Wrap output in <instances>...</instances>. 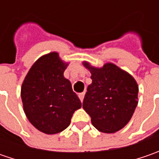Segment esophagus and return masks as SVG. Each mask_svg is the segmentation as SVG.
I'll use <instances>...</instances> for the list:
<instances>
[{"instance_id":"esophagus-1","label":"esophagus","mask_w":159,"mask_h":159,"mask_svg":"<svg viewBox=\"0 0 159 159\" xmlns=\"http://www.w3.org/2000/svg\"><path fill=\"white\" fill-rule=\"evenodd\" d=\"M84 96H85V92H83V93H80V94L79 95V97H80V101H81V102H83Z\"/></svg>"}]
</instances>
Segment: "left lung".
<instances>
[{"label": "left lung", "mask_w": 159, "mask_h": 159, "mask_svg": "<svg viewBox=\"0 0 159 159\" xmlns=\"http://www.w3.org/2000/svg\"><path fill=\"white\" fill-rule=\"evenodd\" d=\"M90 71L89 85L83 101V109L91 118L98 131L112 134L130 121L138 103L137 82L127 71L112 63L95 67L84 61Z\"/></svg>", "instance_id": "8db88e82"}]
</instances>
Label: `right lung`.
<instances>
[{"label": "right lung", "instance_id": "add662e5", "mask_svg": "<svg viewBox=\"0 0 159 159\" xmlns=\"http://www.w3.org/2000/svg\"><path fill=\"white\" fill-rule=\"evenodd\" d=\"M68 64L57 52L46 54L32 65L22 84L24 111L31 124L47 134L64 131L81 107L71 83L64 76Z\"/></svg>", "mask_w": 159, "mask_h": 159}]
</instances>
